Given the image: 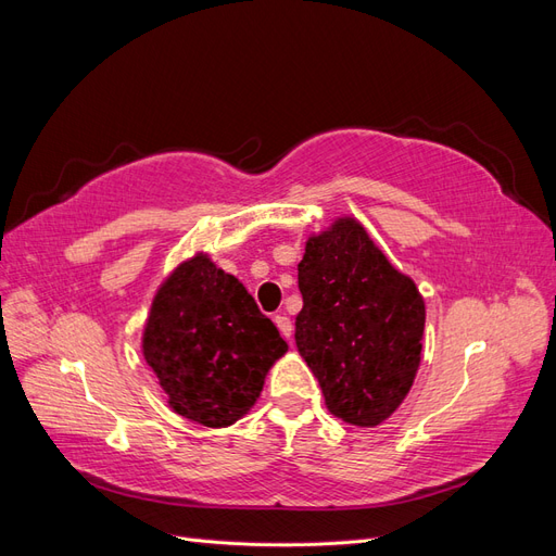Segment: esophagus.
I'll use <instances>...</instances> for the list:
<instances>
[{
    "mask_svg": "<svg viewBox=\"0 0 556 556\" xmlns=\"http://www.w3.org/2000/svg\"><path fill=\"white\" fill-rule=\"evenodd\" d=\"M274 323H276L278 331L282 333V339L290 341V339H292V329H294V327H292V319H290L288 315H276Z\"/></svg>",
    "mask_w": 556,
    "mask_h": 556,
    "instance_id": "34e87169",
    "label": "esophagus"
}]
</instances>
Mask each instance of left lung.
I'll list each match as a JSON object with an SVG mask.
<instances>
[{"label":"left lung","mask_w":556,"mask_h":556,"mask_svg":"<svg viewBox=\"0 0 556 556\" xmlns=\"http://www.w3.org/2000/svg\"><path fill=\"white\" fill-rule=\"evenodd\" d=\"M299 292L296 348L329 413L378 427L410 392L422 359V294L352 217L308 239Z\"/></svg>","instance_id":"left-lung-1"}]
</instances>
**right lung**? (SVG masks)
<instances>
[{"mask_svg": "<svg viewBox=\"0 0 556 556\" xmlns=\"http://www.w3.org/2000/svg\"><path fill=\"white\" fill-rule=\"evenodd\" d=\"M288 352L276 325L243 285L206 255L162 282L143 329V357L174 413L204 427L241 419L268 368Z\"/></svg>", "mask_w": 556, "mask_h": 556, "instance_id": "obj_1", "label": "right lung"}]
</instances>
